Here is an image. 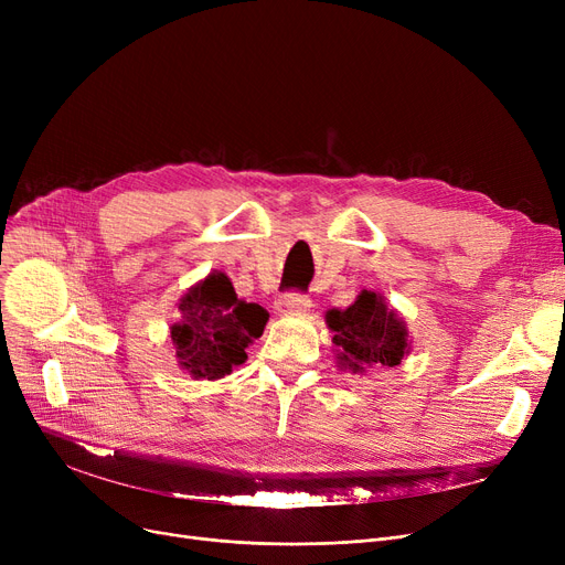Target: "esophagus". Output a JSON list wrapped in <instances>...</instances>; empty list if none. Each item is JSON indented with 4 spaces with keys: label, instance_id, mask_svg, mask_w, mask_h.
Wrapping results in <instances>:
<instances>
[{
    "label": "esophagus",
    "instance_id": "esophagus-1",
    "mask_svg": "<svg viewBox=\"0 0 565 565\" xmlns=\"http://www.w3.org/2000/svg\"><path fill=\"white\" fill-rule=\"evenodd\" d=\"M309 307H311L309 295H305V292H295V290L279 295V300H277V311H281V313L307 311Z\"/></svg>",
    "mask_w": 565,
    "mask_h": 565
}]
</instances>
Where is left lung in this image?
I'll return each instance as SVG.
<instances>
[{
    "label": "left lung",
    "instance_id": "left-lung-1",
    "mask_svg": "<svg viewBox=\"0 0 565 565\" xmlns=\"http://www.w3.org/2000/svg\"><path fill=\"white\" fill-rule=\"evenodd\" d=\"M328 324L334 332V345L341 350L339 362L352 373L373 364L398 366L407 350L403 320L384 305L382 295L362 290L354 305L328 311Z\"/></svg>",
    "mask_w": 565,
    "mask_h": 565
}]
</instances>
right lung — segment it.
Here are the masks:
<instances>
[{
  "mask_svg": "<svg viewBox=\"0 0 565 565\" xmlns=\"http://www.w3.org/2000/svg\"><path fill=\"white\" fill-rule=\"evenodd\" d=\"M181 320L171 341L181 366L196 380H217L247 360L245 348L263 334L270 313L256 302L237 300L224 273L207 275L178 305Z\"/></svg>",
  "mask_w": 565,
  "mask_h": 565,
  "instance_id": "1",
  "label": "right lung"
}]
</instances>
